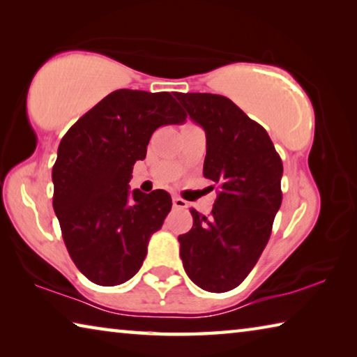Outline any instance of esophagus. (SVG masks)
I'll return each instance as SVG.
<instances>
[{
    "label": "esophagus",
    "mask_w": 357,
    "mask_h": 357,
    "mask_svg": "<svg viewBox=\"0 0 357 357\" xmlns=\"http://www.w3.org/2000/svg\"><path fill=\"white\" fill-rule=\"evenodd\" d=\"M173 206L179 208V209H184V208H187V202L183 200L181 197H173Z\"/></svg>",
    "instance_id": "34e87169"
}]
</instances>
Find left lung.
Instances as JSON below:
<instances>
[{
  "mask_svg": "<svg viewBox=\"0 0 357 357\" xmlns=\"http://www.w3.org/2000/svg\"><path fill=\"white\" fill-rule=\"evenodd\" d=\"M174 96L206 132L203 174L220 189L211 215L190 209L193 227L178 238L179 255L195 285L225 293L241 285L268 244L282 204V159L263 126L225 96Z\"/></svg>",
  "mask_w": 357,
  "mask_h": 357,
  "instance_id": "8db88e82",
  "label": "left lung"
}]
</instances>
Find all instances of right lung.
I'll list each match as a JSON object with an SVG mask.
<instances>
[{"label": "right lung", "instance_id": "1", "mask_svg": "<svg viewBox=\"0 0 357 357\" xmlns=\"http://www.w3.org/2000/svg\"><path fill=\"white\" fill-rule=\"evenodd\" d=\"M187 114L170 93L116 89L66 132L52 170L53 209L78 271L96 285L128 282L172 209L165 190H129L160 126Z\"/></svg>", "mask_w": 357, "mask_h": 357}]
</instances>
